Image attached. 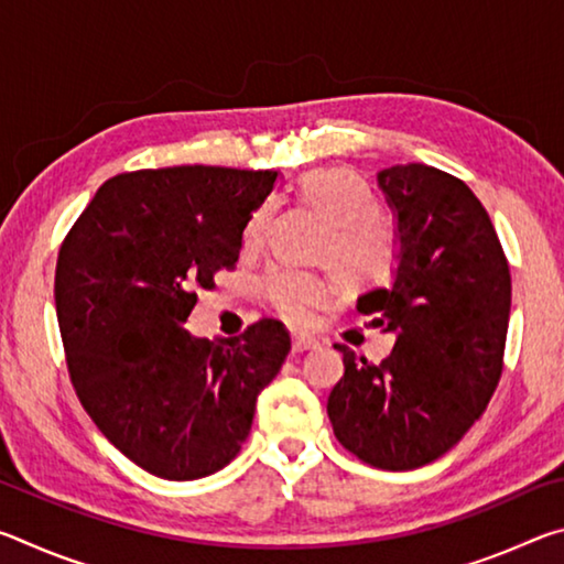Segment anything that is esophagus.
Listing matches in <instances>:
<instances>
[{"instance_id": "obj_1", "label": "esophagus", "mask_w": 564, "mask_h": 564, "mask_svg": "<svg viewBox=\"0 0 564 564\" xmlns=\"http://www.w3.org/2000/svg\"><path fill=\"white\" fill-rule=\"evenodd\" d=\"M321 343L313 338V336H305V333H299V336H293V352H303V350H313L318 348Z\"/></svg>"}]
</instances>
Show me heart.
Masks as SVG:
<instances>
[{
    "mask_svg": "<svg viewBox=\"0 0 564 564\" xmlns=\"http://www.w3.org/2000/svg\"><path fill=\"white\" fill-rule=\"evenodd\" d=\"M299 198L328 218L318 246L321 261H328L350 285L386 279L398 253L395 231L378 212V198L366 178L350 169H313L299 181ZM273 214L275 204L265 202L248 218V248L263 243ZM328 293L330 281L311 271L275 269L263 281L265 301L289 323H303L316 305L326 303Z\"/></svg>",
    "mask_w": 564,
    "mask_h": 564,
    "instance_id": "obj_1",
    "label": "heart"
}]
</instances>
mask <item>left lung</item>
<instances>
[{"label":"left lung","mask_w":564,"mask_h":564,"mask_svg":"<svg viewBox=\"0 0 564 564\" xmlns=\"http://www.w3.org/2000/svg\"><path fill=\"white\" fill-rule=\"evenodd\" d=\"M398 216L390 289L358 311L395 333L380 362L336 343L346 373L330 390L338 443L380 470L437 460L488 408L502 376L510 321V265L488 212L465 181L425 164L378 174Z\"/></svg>","instance_id":"left-lung-1"}]
</instances>
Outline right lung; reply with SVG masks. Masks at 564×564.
I'll list each match as a JSON object with an SVG mask.
<instances>
[{"label":"right lung","instance_id":"obj_1","mask_svg":"<svg viewBox=\"0 0 564 564\" xmlns=\"http://www.w3.org/2000/svg\"><path fill=\"white\" fill-rule=\"evenodd\" d=\"M275 171L169 166L104 184L66 234L54 301L72 386L131 463L196 480L234 460L256 398L291 350L263 318L221 343L184 328L198 289L231 271Z\"/></svg>","mask_w":564,"mask_h":564}]
</instances>
